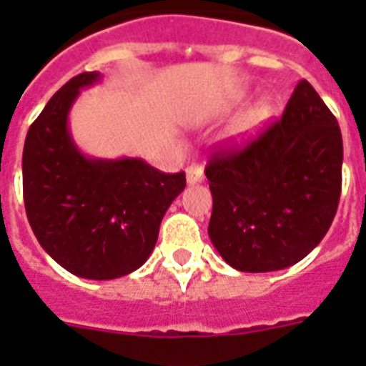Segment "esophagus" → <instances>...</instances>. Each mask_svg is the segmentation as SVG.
I'll return each mask as SVG.
<instances>
[{
    "label": "esophagus",
    "mask_w": 366,
    "mask_h": 366,
    "mask_svg": "<svg viewBox=\"0 0 366 366\" xmlns=\"http://www.w3.org/2000/svg\"><path fill=\"white\" fill-rule=\"evenodd\" d=\"M187 181L190 185H196V183H202L203 181V168L199 164H189L187 167Z\"/></svg>",
    "instance_id": "esophagus-1"
}]
</instances>
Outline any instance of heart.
Here are the masks:
<instances>
[{"instance_id": "heart-1", "label": "heart", "mask_w": 366, "mask_h": 366, "mask_svg": "<svg viewBox=\"0 0 366 366\" xmlns=\"http://www.w3.org/2000/svg\"><path fill=\"white\" fill-rule=\"evenodd\" d=\"M271 115H273V106L269 102L266 100L257 102L234 122V126L231 128V139L236 143H244L262 130V126L269 121Z\"/></svg>"}]
</instances>
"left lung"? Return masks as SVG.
<instances>
[{
	"label": "left lung",
	"instance_id": "8db88e82",
	"mask_svg": "<svg viewBox=\"0 0 366 366\" xmlns=\"http://www.w3.org/2000/svg\"><path fill=\"white\" fill-rule=\"evenodd\" d=\"M341 168L337 119L302 79L280 121L244 147L218 148L207 163L212 245L238 271L293 266L334 222Z\"/></svg>",
	"mask_w": 366,
	"mask_h": 366
}]
</instances>
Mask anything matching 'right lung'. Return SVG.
<instances>
[{"mask_svg":"<svg viewBox=\"0 0 366 366\" xmlns=\"http://www.w3.org/2000/svg\"><path fill=\"white\" fill-rule=\"evenodd\" d=\"M97 80V71L73 76L31 124L24 202L32 232L53 260L82 279L112 280L148 260L187 179L143 159H92L76 148L67 115L80 89Z\"/></svg>","mask_w":366,"mask_h":366,"instance_id":"right-lung-1","label":"right lung"}]
</instances>
